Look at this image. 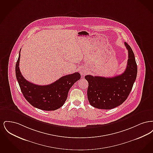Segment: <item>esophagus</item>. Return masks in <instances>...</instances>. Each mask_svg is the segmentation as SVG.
Returning <instances> with one entry per match:
<instances>
[{"label":"esophagus","mask_w":153,"mask_h":153,"mask_svg":"<svg viewBox=\"0 0 153 153\" xmlns=\"http://www.w3.org/2000/svg\"><path fill=\"white\" fill-rule=\"evenodd\" d=\"M80 72L81 73V76H85L86 74V73H87V71H86V70L85 69L82 68V69H81Z\"/></svg>","instance_id":"obj_1"}]
</instances>
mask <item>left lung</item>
Wrapping results in <instances>:
<instances>
[{"instance_id":"obj_1","label":"left lung","mask_w":153,"mask_h":153,"mask_svg":"<svg viewBox=\"0 0 153 153\" xmlns=\"http://www.w3.org/2000/svg\"><path fill=\"white\" fill-rule=\"evenodd\" d=\"M124 45L128 59L123 73L112 77L87 75L88 99L90 104L99 109H109L121 105L128 97L137 75V65L131 47Z\"/></svg>"}]
</instances>
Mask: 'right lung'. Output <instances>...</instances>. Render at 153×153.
Instances as JSON below:
<instances>
[{
	"mask_svg": "<svg viewBox=\"0 0 153 153\" xmlns=\"http://www.w3.org/2000/svg\"><path fill=\"white\" fill-rule=\"evenodd\" d=\"M20 51L15 66V73L25 98L33 107L44 111H54L61 107L65 102L71 88L80 80V73L76 72L62 76L49 85L33 84L26 80L20 72Z\"/></svg>",
	"mask_w": 153,
	"mask_h": 153,
	"instance_id": "add662e5",
	"label": "right lung"
}]
</instances>
